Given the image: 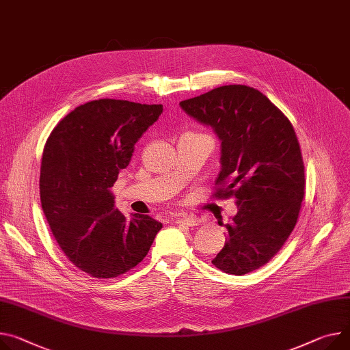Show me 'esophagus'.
Segmentation results:
<instances>
[{
    "mask_svg": "<svg viewBox=\"0 0 350 350\" xmlns=\"http://www.w3.org/2000/svg\"><path fill=\"white\" fill-rule=\"evenodd\" d=\"M174 223L182 224V226H186V227H195V226H199L202 223V220L198 219V217H193V216H185V217L174 219Z\"/></svg>",
    "mask_w": 350,
    "mask_h": 350,
    "instance_id": "obj_1",
    "label": "esophagus"
}]
</instances>
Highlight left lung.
Returning a JSON list of instances; mask_svg holds the SVG:
<instances>
[{"instance_id": "1", "label": "left lung", "mask_w": 350, "mask_h": 350, "mask_svg": "<svg viewBox=\"0 0 350 350\" xmlns=\"http://www.w3.org/2000/svg\"><path fill=\"white\" fill-rule=\"evenodd\" d=\"M221 142L220 196H235L224 248L211 260L230 275H247L271 260L299 219L304 164L288 119L258 90L226 85L179 103Z\"/></svg>"}]
</instances>
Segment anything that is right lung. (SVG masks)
I'll return each mask as SVG.
<instances>
[{"label":"right lung","mask_w":350,"mask_h":350,"mask_svg":"<svg viewBox=\"0 0 350 350\" xmlns=\"http://www.w3.org/2000/svg\"><path fill=\"white\" fill-rule=\"evenodd\" d=\"M163 105L98 99L77 106L53 129L40 167V202L50 230L72 265L112 279L140 263L163 224L147 214L126 217L111 187L134 144Z\"/></svg>","instance_id":"1"}]
</instances>
